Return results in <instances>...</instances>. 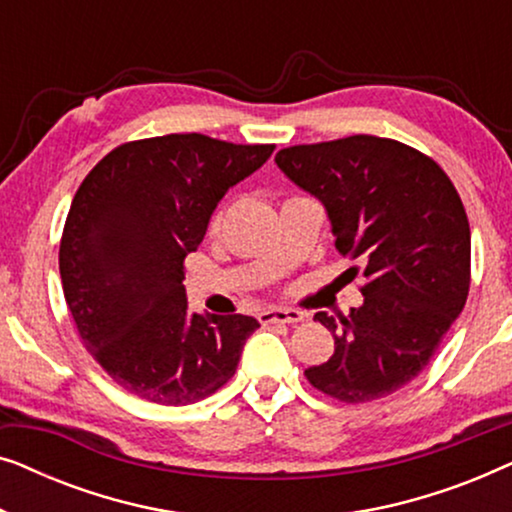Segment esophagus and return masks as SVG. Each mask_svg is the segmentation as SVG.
Returning a JSON list of instances; mask_svg holds the SVG:
<instances>
[{"instance_id": "esophagus-1", "label": "esophagus", "mask_w": 512, "mask_h": 512, "mask_svg": "<svg viewBox=\"0 0 512 512\" xmlns=\"http://www.w3.org/2000/svg\"><path fill=\"white\" fill-rule=\"evenodd\" d=\"M258 319H261V324H298L305 319V314L291 310V307H270V310L258 314Z\"/></svg>"}]
</instances>
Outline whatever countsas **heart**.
<instances>
[{
  "label": "heart",
  "instance_id": "obj_1",
  "mask_svg": "<svg viewBox=\"0 0 512 512\" xmlns=\"http://www.w3.org/2000/svg\"><path fill=\"white\" fill-rule=\"evenodd\" d=\"M219 221H221V214H214L212 221H209V228L216 230V226H219Z\"/></svg>",
  "mask_w": 512,
  "mask_h": 512
}]
</instances>
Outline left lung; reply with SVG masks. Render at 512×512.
Here are the masks:
<instances>
[{
  "label": "left lung",
  "mask_w": 512,
  "mask_h": 512,
  "mask_svg": "<svg viewBox=\"0 0 512 512\" xmlns=\"http://www.w3.org/2000/svg\"><path fill=\"white\" fill-rule=\"evenodd\" d=\"M275 163L321 200L335 249L366 277L349 317L314 314L335 352L305 370L307 382L342 403L394 394L422 373L466 305L471 228L457 188L422 151L373 135L289 146Z\"/></svg>",
  "instance_id": "left-lung-1"
}]
</instances>
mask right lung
I'll list each match as a JSON object with an SVG mask.
<instances>
[{
    "label": "right lung",
    "mask_w": 512,
    "mask_h": 512,
    "mask_svg": "<svg viewBox=\"0 0 512 512\" xmlns=\"http://www.w3.org/2000/svg\"><path fill=\"white\" fill-rule=\"evenodd\" d=\"M275 144L198 132L125 142L76 191L60 240L62 291L79 338L125 391L160 405L212 396L258 328L244 314H191L184 258L230 186Z\"/></svg>",
    "instance_id": "right-lung-1"
}]
</instances>
